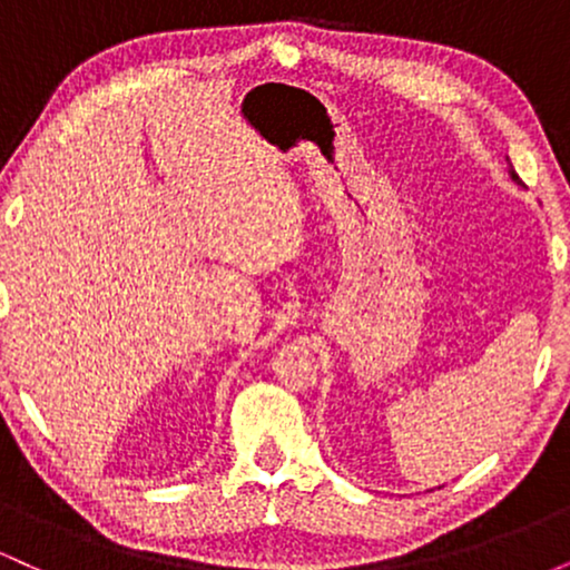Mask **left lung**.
Listing matches in <instances>:
<instances>
[{"label": "left lung", "mask_w": 570, "mask_h": 570, "mask_svg": "<svg viewBox=\"0 0 570 570\" xmlns=\"http://www.w3.org/2000/svg\"><path fill=\"white\" fill-rule=\"evenodd\" d=\"M507 160H509V158H507ZM509 176H512V181H514V185H517V187H522L520 176H517V174H514V168H509Z\"/></svg>", "instance_id": "obj_1"}]
</instances>
